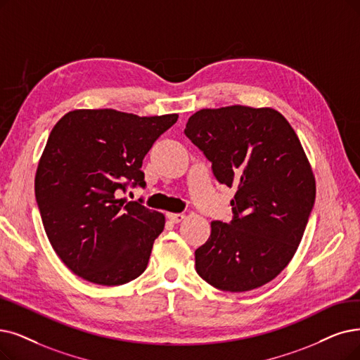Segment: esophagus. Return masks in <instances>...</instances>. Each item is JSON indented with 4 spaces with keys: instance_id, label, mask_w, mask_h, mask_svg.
Wrapping results in <instances>:
<instances>
[{
    "instance_id": "obj_1",
    "label": "esophagus",
    "mask_w": 360,
    "mask_h": 360,
    "mask_svg": "<svg viewBox=\"0 0 360 360\" xmlns=\"http://www.w3.org/2000/svg\"><path fill=\"white\" fill-rule=\"evenodd\" d=\"M167 217H168L172 223H180V221H183V220L186 219V215H184V214H176V212H168Z\"/></svg>"
}]
</instances>
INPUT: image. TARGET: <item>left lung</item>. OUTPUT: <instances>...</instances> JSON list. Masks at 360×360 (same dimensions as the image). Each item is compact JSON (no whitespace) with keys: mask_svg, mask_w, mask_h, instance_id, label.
Instances as JSON below:
<instances>
[{"mask_svg":"<svg viewBox=\"0 0 360 360\" xmlns=\"http://www.w3.org/2000/svg\"><path fill=\"white\" fill-rule=\"evenodd\" d=\"M184 134L215 179L238 188L232 221H211L208 240L195 251L198 275L221 291L260 288L292 260L314 204L300 139L278 110L240 105L198 110Z\"/></svg>","mask_w":360,"mask_h":360,"instance_id":"left-lung-1","label":"left lung"}]
</instances>
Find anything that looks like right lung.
Returning a JSON list of instances; mask_svg holds the SVG:
<instances>
[{
  "label": "right lung",
  "mask_w": 360,
  "mask_h": 360,
  "mask_svg": "<svg viewBox=\"0 0 360 360\" xmlns=\"http://www.w3.org/2000/svg\"><path fill=\"white\" fill-rule=\"evenodd\" d=\"M179 115L75 109L57 121L35 174V198L56 254L79 278L122 285L145 271L164 214L115 192L145 188L143 158Z\"/></svg>",
  "instance_id": "right-lung-1"
}]
</instances>
